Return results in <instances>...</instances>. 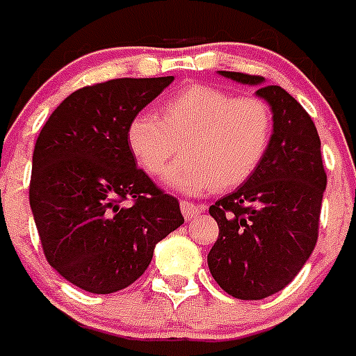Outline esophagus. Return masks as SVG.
Wrapping results in <instances>:
<instances>
[{"label":"esophagus","mask_w":356,"mask_h":356,"mask_svg":"<svg viewBox=\"0 0 356 356\" xmlns=\"http://www.w3.org/2000/svg\"><path fill=\"white\" fill-rule=\"evenodd\" d=\"M180 209L185 219H196V217L203 212V207L194 205L193 201H185V200L180 201Z\"/></svg>","instance_id":"1"}]
</instances>
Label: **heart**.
<instances>
[{"label": "heart", "instance_id": "1", "mask_svg": "<svg viewBox=\"0 0 356 356\" xmlns=\"http://www.w3.org/2000/svg\"><path fill=\"white\" fill-rule=\"evenodd\" d=\"M273 112L257 96H237L212 85H191L160 105V119L137 114L127 128L131 156L147 175L185 194L229 191L248 181L266 159L273 140Z\"/></svg>", "mask_w": 356, "mask_h": 356}]
</instances>
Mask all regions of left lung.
I'll return each mask as SVG.
<instances>
[{
    "instance_id": "obj_1",
    "label": "left lung",
    "mask_w": 356,
    "mask_h": 356,
    "mask_svg": "<svg viewBox=\"0 0 356 356\" xmlns=\"http://www.w3.org/2000/svg\"><path fill=\"white\" fill-rule=\"evenodd\" d=\"M271 106L273 140L250 180L209 209L219 237L209 269L219 287L238 300H264L291 284L312 254L319 232L326 172L317 128L307 110L262 76L219 71Z\"/></svg>"
}]
</instances>
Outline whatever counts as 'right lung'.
I'll list each match as a JSON object with an SVG mask.
<instances>
[{
	"mask_svg": "<svg viewBox=\"0 0 356 356\" xmlns=\"http://www.w3.org/2000/svg\"><path fill=\"white\" fill-rule=\"evenodd\" d=\"M175 76L118 78L67 96L37 137L30 207L46 260L92 294L127 289L156 242L184 225L180 203L137 168L128 122Z\"/></svg>",
	"mask_w": 356,
	"mask_h": 356,
	"instance_id": "obj_1",
	"label": "right lung"
}]
</instances>
